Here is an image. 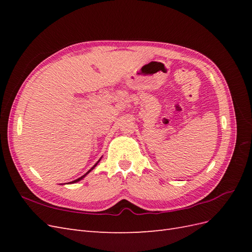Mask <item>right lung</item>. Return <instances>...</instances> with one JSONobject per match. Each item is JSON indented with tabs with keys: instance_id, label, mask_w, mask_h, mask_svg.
<instances>
[{
	"instance_id": "add662e5",
	"label": "right lung",
	"mask_w": 252,
	"mask_h": 252,
	"mask_svg": "<svg viewBox=\"0 0 252 252\" xmlns=\"http://www.w3.org/2000/svg\"><path fill=\"white\" fill-rule=\"evenodd\" d=\"M98 162H100V161H98ZM98 162H97V163H98ZM97 163H96V164H95V165H94V167H93V168H91V169H90V170H89V171H87V172H86V173H85V174H84V175H82V177H81V178H79V179H77V180H74V181H72V182H71V183H77V182H79V181H81V180H82V179H83V178H84V177H86V174H88V173H89V172H90V171H91V170H93V169H94V167H95V166H96V165H97Z\"/></svg>"
}]
</instances>
